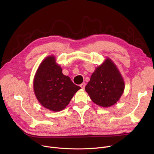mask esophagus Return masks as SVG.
I'll list each match as a JSON object with an SVG mask.
<instances>
[{
    "label": "esophagus",
    "mask_w": 154,
    "mask_h": 154,
    "mask_svg": "<svg viewBox=\"0 0 154 154\" xmlns=\"http://www.w3.org/2000/svg\"><path fill=\"white\" fill-rule=\"evenodd\" d=\"M80 87H81L82 89H84V88H85V82H83L82 84H81L80 85Z\"/></svg>",
    "instance_id": "34e87169"
}]
</instances>
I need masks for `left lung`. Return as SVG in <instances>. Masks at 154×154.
Segmentation results:
<instances>
[{
    "label": "left lung",
    "mask_w": 154,
    "mask_h": 154,
    "mask_svg": "<svg viewBox=\"0 0 154 154\" xmlns=\"http://www.w3.org/2000/svg\"><path fill=\"white\" fill-rule=\"evenodd\" d=\"M125 88L124 79L114 63L109 58L97 67L85 91L97 105L109 107L117 103Z\"/></svg>",
    "instance_id": "left-lung-1"
}]
</instances>
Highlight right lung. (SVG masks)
Instances as JSON below:
<instances>
[{
    "mask_svg": "<svg viewBox=\"0 0 154 154\" xmlns=\"http://www.w3.org/2000/svg\"><path fill=\"white\" fill-rule=\"evenodd\" d=\"M62 71L55 57L51 55L40 63L34 77V91L38 101L54 112L66 108L74 95L81 88Z\"/></svg>",
    "mask_w": 154,
    "mask_h": 154,
    "instance_id": "right-lung-1",
    "label": "right lung"
}]
</instances>
